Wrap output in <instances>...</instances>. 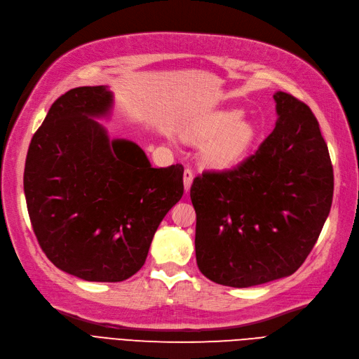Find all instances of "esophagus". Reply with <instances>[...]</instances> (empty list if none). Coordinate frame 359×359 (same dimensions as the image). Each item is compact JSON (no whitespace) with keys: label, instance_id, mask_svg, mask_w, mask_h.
<instances>
[{"label":"esophagus","instance_id":"34e87169","mask_svg":"<svg viewBox=\"0 0 359 359\" xmlns=\"http://www.w3.org/2000/svg\"><path fill=\"white\" fill-rule=\"evenodd\" d=\"M192 180H194V172H192V170L187 168V170H184V172H183V184H184V192H187V194L191 189Z\"/></svg>","mask_w":359,"mask_h":359}]
</instances>
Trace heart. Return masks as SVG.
<instances>
[{"label":"heart","mask_w":359,"mask_h":359,"mask_svg":"<svg viewBox=\"0 0 359 359\" xmlns=\"http://www.w3.org/2000/svg\"><path fill=\"white\" fill-rule=\"evenodd\" d=\"M196 144H204L203 161L216 170H228L238 165L248 156L257 140L253 123L241 118L240 110H225L189 135Z\"/></svg>","instance_id":"heart-1"}]
</instances>
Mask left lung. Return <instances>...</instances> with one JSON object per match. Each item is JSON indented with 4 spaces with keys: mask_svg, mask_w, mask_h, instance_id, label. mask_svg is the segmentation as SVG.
Segmentation results:
<instances>
[{
    "mask_svg": "<svg viewBox=\"0 0 359 359\" xmlns=\"http://www.w3.org/2000/svg\"><path fill=\"white\" fill-rule=\"evenodd\" d=\"M277 121L255 154L194 179L195 257L219 285L249 287L295 273L331 210L328 147L309 106L277 90Z\"/></svg>",
    "mask_w": 359,
    "mask_h": 359,
    "instance_id": "1",
    "label": "left lung"
}]
</instances>
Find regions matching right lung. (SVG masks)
I'll return each instance as SVG.
<instances>
[{
	"instance_id": "obj_1",
	"label": "right lung",
	"mask_w": 359,
	"mask_h": 359,
	"mask_svg": "<svg viewBox=\"0 0 359 359\" xmlns=\"http://www.w3.org/2000/svg\"><path fill=\"white\" fill-rule=\"evenodd\" d=\"M113 92L80 86L57 98L34 134L24 191L32 229L57 269L88 282H122L183 195V167L150 165L144 150L110 140Z\"/></svg>"
}]
</instances>
